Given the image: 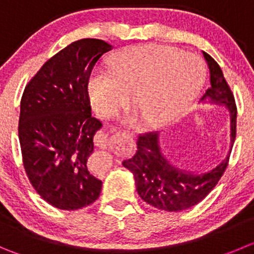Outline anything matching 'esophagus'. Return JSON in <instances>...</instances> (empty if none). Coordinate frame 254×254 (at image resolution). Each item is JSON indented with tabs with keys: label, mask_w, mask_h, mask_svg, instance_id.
Here are the masks:
<instances>
[{
	"label": "esophagus",
	"mask_w": 254,
	"mask_h": 254,
	"mask_svg": "<svg viewBox=\"0 0 254 254\" xmlns=\"http://www.w3.org/2000/svg\"><path fill=\"white\" fill-rule=\"evenodd\" d=\"M95 144L99 148L110 149V150L123 153V151H127L131 148L132 138L129 134H125V132H118V134L114 135L100 131L95 136Z\"/></svg>",
	"instance_id": "esophagus-1"
}]
</instances>
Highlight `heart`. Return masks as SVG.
<instances>
[{
    "mask_svg": "<svg viewBox=\"0 0 254 254\" xmlns=\"http://www.w3.org/2000/svg\"><path fill=\"white\" fill-rule=\"evenodd\" d=\"M110 71L98 70L89 81L92 108L101 116L115 115L130 100L149 123L160 124L187 108L200 87L204 68L196 56L172 47L144 45L116 54ZM127 123L138 122L130 113Z\"/></svg>",
    "mask_w": 254,
    "mask_h": 254,
    "instance_id": "heart-1",
    "label": "heart"
}]
</instances>
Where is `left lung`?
I'll return each instance as SVG.
<instances>
[{
  "instance_id": "left-lung-1",
  "label": "left lung",
  "mask_w": 254,
  "mask_h": 254,
  "mask_svg": "<svg viewBox=\"0 0 254 254\" xmlns=\"http://www.w3.org/2000/svg\"><path fill=\"white\" fill-rule=\"evenodd\" d=\"M210 73V86L200 99L202 103L224 105L231 118V146L219 164L203 173H193L173 165L163 154L158 132H145L136 141L138 150L123 165L134 175L139 196L153 207L168 212L188 209L202 202L217 186L228 165L236 139L237 106L231 87L219 65L207 52H203Z\"/></svg>"
}]
</instances>
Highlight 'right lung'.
<instances>
[{
    "label": "right lung",
    "instance_id": "right-lung-1",
    "mask_svg": "<svg viewBox=\"0 0 254 254\" xmlns=\"http://www.w3.org/2000/svg\"><path fill=\"white\" fill-rule=\"evenodd\" d=\"M113 49L103 40L82 39L59 51L26 85L18 139L28 181L52 207L76 210L99 198L100 179L87 169L94 135L103 127L91 116L92 67Z\"/></svg>",
    "mask_w": 254,
    "mask_h": 254
}]
</instances>
